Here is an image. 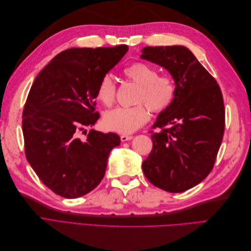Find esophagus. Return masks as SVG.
<instances>
[{
    "label": "esophagus",
    "mask_w": 251,
    "mask_h": 251,
    "mask_svg": "<svg viewBox=\"0 0 251 251\" xmlns=\"http://www.w3.org/2000/svg\"><path fill=\"white\" fill-rule=\"evenodd\" d=\"M132 138H133V136H131V135H121V136H120V140L123 141V142L131 140Z\"/></svg>",
    "instance_id": "1"
}]
</instances>
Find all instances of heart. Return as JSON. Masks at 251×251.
<instances>
[{"mask_svg": "<svg viewBox=\"0 0 251 251\" xmlns=\"http://www.w3.org/2000/svg\"><path fill=\"white\" fill-rule=\"evenodd\" d=\"M124 74L139 86L136 103L140 104L132 108L118 107L107 111L103 114L102 125L111 132L132 134L149 120L150 112L147 105L154 112H162L170 107L174 100L176 87L172 78L159 76L157 69L143 63H134L126 67ZM115 82L110 75H104L97 86V100L103 105L110 107L115 100Z\"/></svg>", "mask_w": 251, "mask_h": 251, "instance_id": "1", "label": "heart"}]
</instances>
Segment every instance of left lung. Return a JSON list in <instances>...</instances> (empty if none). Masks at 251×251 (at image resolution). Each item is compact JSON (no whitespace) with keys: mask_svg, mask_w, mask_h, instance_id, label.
<instances>
[{"mask_svg":"<svg viewBox=\"0 0 251 251\" xmlns=\"http://www.w3.org/2000/svg\"><path fill=\"white\" fill-rule=\"evenodd\" d=\"M140 57L168 70L176 87L172 104L154 124L161 130L151 135L153 149L142 162L143 174L165 192H185L206 178L215 164L225 126L221 90L184 46L144 47Z\"/></svg>","mask_w":251,"mask_h":251,"instance_id":"obj_1","label":"left lung"}]
</instances>
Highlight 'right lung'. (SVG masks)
I'll return each mask as SVG.
<instances>
[{
  "mask_svg": "<svg viewBox=\"0 0 251 251\" xmlns=\"http://www.w3.org/2000/svg\"><path fill=\"white\" fill-rule=\"evenodd\" d=\"M127 46L71 48L51 59L37 75L23 112L25 154L43 183L68 199L87 195L100 183L110 151L120 144L115 133L91 130L95 125L100 79L125 56Z\"/></svg>",
  "mask_w": 251,
  "mask_h": 251,
  "instance_id": "right-lung-1",
  "label": "right lung"
}]
</instances>
